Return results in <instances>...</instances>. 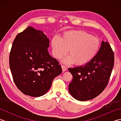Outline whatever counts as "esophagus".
Here are the masks:
<instances>
[{"instance_id": "esophagus-1", "label": "esophagus", "mask_w": 121, "mask_h": 121, "mask_svg": "<svg viewBox=\"0 0 121 121\" xmlns=\"http://www.w3.org/2000/svg\"><path fill=\"white\" fill-rule=\"evenodd\" d=\"M61 67H62V71H63V72H64V71H65L66 70H67V68H66L65 66H64V65H61Z\"/></svg>"}]
</instances>
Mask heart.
I'll return each mask as SVG.
<instances>
[{
    "instance_id": "heart-1",
    "label": "heart",
    "mask_w": 121,
    "mask_h": 121,
    "mask_svg": "<svg viewBox=\"0 0 121 121\" xmlns=\"http://www.w3.org/2000/svg\"><path fill=\"white\" fill-rule=\"evenodd\" d=\"M53 55L61 59L68 52L69 55L63 59L66 65L74 62L76 65H84L89 62L97 55L100 43L98 38L82 30L66 32L62 40L53 38L51 41Z\"/></svg>"
}]
</instances>
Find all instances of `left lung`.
<instances>
[{"mask_svg": "<svg viewBox=\"0 0 121 121\" xmlns=\"http://www.w3.org/2000/svg\"><path fill=\"white\" fill-rule=\"evenodd\" d=\"M114 63L113 51L108 42L102 41L98 52L84 65L69 68L73 76L69 84L70 94L79 101H86L98 96L106 88Z\"/></svg>", "mask_w": 121, "mask_h": 121, "instance_id": "obj_1", "label": "left lung"}]
</instances>
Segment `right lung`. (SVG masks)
<instances>
[{
	"mask_svg": "<svg viewBox=\"0 0 121 121\" xmlns=\"http://www.w3.org/2000/svg\"><path fill=\"white\" fill-rule=\"evenodd\" d=\"M49 46L47 36L30 26L15 37L9 65L15 85L24 94L43 96L50 89L55 78L62 73L58 60L48 52Z\"/></svg>",
	"mask_w": 121,
	"mask_h": 121,
	"instance_id": "right-lung-1",
	"label": "right lung"
}]
</instances>
